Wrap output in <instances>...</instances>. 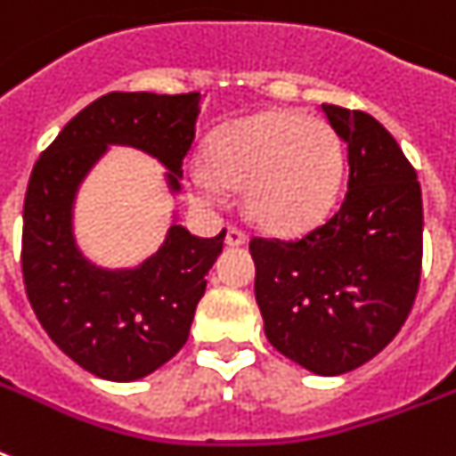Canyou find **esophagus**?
Listing matches in <instances>:
<instances>
[{"instance_id": "esophagus-1", "label": "esophagus", "mask_w": 456, "mask_h": 456, "mask_svg": "<svg viewBox=\"0 0 456 456\" xmlns=\"http://www.w3.org/2000/svg\"><path fill=\"white\" fill-rule=\"evenodd\" d=\"M246 241H248L246 232H241V229L236 227L227 229V236H224V243H227V246H243Z\"/></svg>"}]
</instances>
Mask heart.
<instances>
[{"mask_svg": "<svg viewBox=\"0 0 456 456\" xmlns=\"http://www.w3.org/2000/svg\"><path fill=\"white\" fill-rule=\"evenodd\" d=\"M206 163L186 167L196 206L220 208L243 189V208L272 234H300L336 206L346 177V146L319 118L260 110L220 125L206 139Z\"/></svg>", "mask_w": 456, "mask_h": 456, "instance_id": "1", "label": "heart"}]
</instances>
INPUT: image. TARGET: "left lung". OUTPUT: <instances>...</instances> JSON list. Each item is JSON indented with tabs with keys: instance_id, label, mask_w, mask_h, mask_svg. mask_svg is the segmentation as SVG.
<instances>
[{
	"instance_id": "obj_1",
	"label": "left lung",
	"mask_w": 456,
	"mask_h": 456,
	"mask_svg": "<svg viewBox=\"0 0 456 456\" xmlns=\"http://www.w3.org/2000/svg\"><path fill=\"white\" fill-rule=\"evenodd\" d=\"M347 144L338 213L296 241L253 239L265 336L319 376H338L381 353L417 298L424 206L417 172L386 127L362 110L322 103Z\"/></svg>"
}]
</instances>
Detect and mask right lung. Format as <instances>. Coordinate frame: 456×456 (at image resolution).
<instances>
[{
	"label": "right lung",
	"instance_id": "add662e5",
	"mask_svg": "<svg viewBox=\"0 0 456 456\" xmlns=\"http://www.w3.org/2000/svg\"><path fill=\"white\" fill-rule=\"evenodd\" d=\"M199 113V92H110L82 109L32 167L23 206L25 291L49 338L106 381L144 379L179 353L227 232L199 239L172 220L153 256L110 270L77 246V191L110 146H130L156 158L170 193H179Z\"/></svg>",
	"mask_w": 456,
	"mask_h": 456
}]
</instances>
